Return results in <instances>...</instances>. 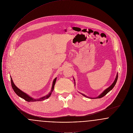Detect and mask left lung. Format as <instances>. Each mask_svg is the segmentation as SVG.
I'll return each mask as SVG.
<instances>
[{"mask_svg":"<svg viewBox=\"0 0 133 133\" xmlns=\"http://www.w3.org/2000/svg\"><path fill=\"white\" fill-rule=\"evenodd\" d=\"M118 77V74L117 73V75H116V78H115V80L114 82L113 83V84H112L110 87H109L107 89H106L105 90H104V92H103V93H102L100 95H99V96H98V97H96V98H90V97H89L86 96V95H84V94H82V93H81V94L83 96H85V97H86L89 98H90V99H98V98H101L102 97H104V96H105V95H106L109 92H110L112 89L114 88L115 85H116V82H117V81ZM74 81H75V80H74Z\"/></svg>","mask_w":133,"mask_h":133,"instance_id":"1","label":"left lung"}]
</instances>
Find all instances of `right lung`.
Segmentation results:
<instances>
[{
	"mask_svg": "<svg viewBox=\"0 0 133 133\" xmlns=\"http://www.w3.org/2000/svg\"><path fill=\"white\" fill-rule=\"evenodd\" d=\"M56 79H57V78H55L54 79V80H53L51 90L50 93H49L48 94L45 96L44 97H41V98H39V99H34V98H32L31 97H30L29 95H27V94H26L25 93L23 92V91H22L20 90L15 85V84H14L12 79V78L10 77L11 86H12V89H13L14 91L15 92V93L17 95H18V96H19L20 97H21V98L24 99L26 101L32 102L36 101H41L44 100L45 99L48 98L50 96L51 94H52V92L53 91L54 88V85H55V84L56 81Z\"/></svg>",
	"mask_w": 133,
	"mask_h": 133,
	"instance_id": "obj_1",
	"label": "right lung"
}]
</instances>
